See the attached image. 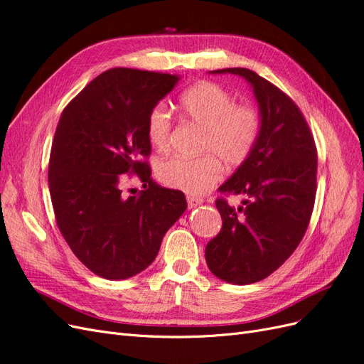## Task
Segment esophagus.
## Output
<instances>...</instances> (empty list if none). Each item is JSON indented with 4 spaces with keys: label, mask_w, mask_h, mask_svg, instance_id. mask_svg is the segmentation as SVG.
<instances>
[{
    "label": "esophagus",
    "mask_w": 364,
    "mask_h": 364,
    "mask_svg": "<svg viewBox=\"0 0 364 364\" xmlns=\"http://www.w3.org/2000/svg\"><path fill=\"white\" fill-rule=\"evenodd\" d=\"M186 202H188V208H196L203 203L202 197H196V196H186Z\"/></svg>",
    "instance_id": "esophagus-1"
}]
</instances>
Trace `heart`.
<instances>
[{
	"label": "heart",
	"instance_id": "heart-1",
	"mask_svg": "<svg viewBox=\"0 0 364 364\" xmlns=\"http://www.w3.org/2000/svg\"><path fill=\"white\" fill-rule=\"evenodd\" d=\"M183 119L199 126L202 136L197 158L174 156L159 164L158 178L171 188L191 196L209 191L222 178V162L229 167L243 164L257 146L261 117L255 107L235 105L225 87L213 82H200L186 90L179 100ZM171 115L159 103L147 117V138L153 147L164 150L168 146Z\"/></svg>",
	"mask_w": 364,
	"mask_h": 364
}]
</instances>
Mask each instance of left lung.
<instances>
[{
    "mask_svg": "<svg viewBox=\"0 0 364 364\" xmlns=\"http://www.w3.org/2000/svg\"><path fill=\"white\" fill-rule=\"evenodd\" d=\"M209 73L243 77L259 107L255 149L218 188L245 196L243 205L215 200L223 225L205 249L217 278L246 285L281 267L304 238L317 190V150L301 109L279 87L247 68Z\"/></svg>",
    "mask_w": 364,
    "mask_h": 364,
    "instance_id": "left-lung-1",
    "label": "left lung"
}]
</instances>
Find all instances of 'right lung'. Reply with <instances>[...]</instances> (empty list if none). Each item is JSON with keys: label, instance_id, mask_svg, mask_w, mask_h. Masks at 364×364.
I'll use <instances>...</instances> for the list:
<instances>
[{"label": "right lung", "instance_id": "right-lung-1", "mask_svg": "<svg viewBox=\"0 0 364 364\" xmlns=\"http://www.w3.org/2000/svg\"><path fill=\"white\" fill-rule=\"evenodd\" d=\"M178 75L112 68L63 109L54 134L48 186L56 223L74 255L105 279H127L156 258L165 232L186 209L183 193L153 181L147 117ZM145 183L120 193L125 174Z\"/></svg>", "mask_w": 364, "mask_h": 364}]
</instances>
